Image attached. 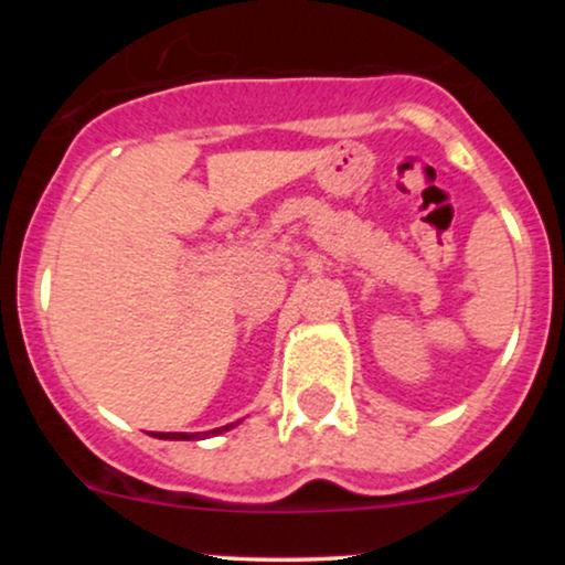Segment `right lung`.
I'll return each mask as SVG.
<instances>
[{
    "instance_id": "obj_1",
    "label": "right lung",
    "mask_w": 565,
    "mask_h": 565,
    "mask_svg": "<svg viewBox=\"0 0 565 565\" xmlns=\"http://www.w3.org/2000/svg\"><path fill=\"white\" fill-rule=\"evenodd\" d=\"M231 427H236V423H231L225 427H215V430L204 433V436H217V433L231 430ZM204 436H199V433H191V436H188V433H161V438H174V440H191V438H204Z\"/></svg>"
}]
</instances>
